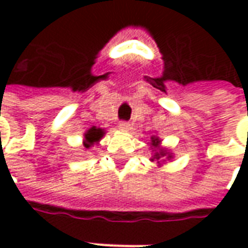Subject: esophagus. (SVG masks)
<instances>
[{
    "label": "esophagus",
    "instance_id": "obj_1",
    "mask_svg": "<svg viewBox=\"0 0 248 248\" xmlns=\"http://www.w3.org/2000/svg\"><path fill=\"white\" fill-rule=\"evenodd\" d=\"M119 131H122V133H127L130 130V124H127V122H121L118 126Z\"/></svg>",
    "mask_w": 248,
    "mask_h": 248
}]
</instances>
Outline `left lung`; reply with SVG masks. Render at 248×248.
Segmentation results:
<instances>
[{"label":"left lung","instance_id":"left-lung-1","mask_svg":"<svg viewBox=\"0 0 248 248\" xmlns=\"http://www.w3.org/2000/svg\"><path fill=\"white\" fill-rule=\"evenodd\" d=\"M150 149L153 150V156H151L150 161L156 162L159 167L163 166V163H166L167 161L174 159V153H171L166 147H162V140L156 135L151 137Z\"/></svg>","mask_w":248,"mask_h":248}]
</instances>
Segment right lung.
<instances>
[{
  "label": "right lung",
  "mask_w": 248,
  "mask_h": 248,
  "mask_svg": "<svg viewBox=\"0 0 248 248\" xmlns=\"http://www.w3.org/2000/svg\"><path fill=\"white\" fill-rule=\"evenodd\" d=\"M105 134H106L105 130L101 129V127H95V126L90 127L83 134V149L85 150L90 149L92 146H94V143H98L99 140H102Z\"/></svg>",
  "instance_id": "right-lung-1"
}]
</instances>
